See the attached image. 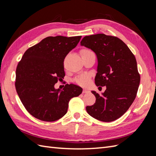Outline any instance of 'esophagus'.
<instances>
[{
  "label": "esophagus",
  "instance_id": "obj_1",
  "mask_svg": "<svg viewBox=\"0 0 156 156\" xmlns=\"http://www.w3.org/2000/svg\"><path fill=\"white\" fill-rule=\"evenodd\" d=\"M88 90H87V89H84L83 91H82V93L83 94H85V93H88Z\"/></svg>",
  "mask_w": 156,
  "mask_h": 156
}]
</instances>
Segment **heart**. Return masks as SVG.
I'll return each instance as SVG.
<instances>
[{
  "label": "heart",
  "mask_w": 156,
  "mask_h": 156,
  "mask_svg": "<svg viewBox=\"0 0 156 156\" xmlns=\"http://www.w3.org/2000/svg\"><path fill=\"white\" fill-rule=\"evenodd\" d=\"M90 52L92 51L88 50V49H82V50H81L80 51L81 56L89 54V53ZM75 82L79 85L82 86V87H85V86H87L89 83H90V76L88 74H82V75L78 76L75 78Z\"/></svg>",
  "instance_id": "1"
}]
</instances>
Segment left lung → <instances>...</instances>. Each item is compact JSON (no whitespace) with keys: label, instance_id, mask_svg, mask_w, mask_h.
<instances>
[{"label":"left lung","instance_id":"obj_1","mask_svg":"<svg viewBox=\"0 0 156 156\" xmlns=\"http://www.w3.org/2000/svg\"><path fill=\"white\" fill-rule=\"evenodd\" d=\"M80 45L95 53L98 62L95 84L107 88L101 95L91 91L96 102L87 106V111L97 120L113 121L128 110L136 97L140 82L136 59L127 45L113 36H85Z\"/></svg>","mask_w":156,"mask_h":156}]
</instances>
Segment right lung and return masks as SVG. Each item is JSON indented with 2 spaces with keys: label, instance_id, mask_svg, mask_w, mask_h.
Returning a JSON list of instances; mask_svg holds the SVG:
<instances>
[{
  "label": "right lung",
  "instance_id": "1",
  "mask_svg": "<svg viewBox=\"0 0 156 156\" xmlns=\"http://www.w3.org/2000/svg\"><path fill=\"white\" fill-rule=\"evenodd\" d=\"M82 36L48 37L23 54L16 69L15 88L20 100L34 117L55 121L67 112L68 102L82 92L75 84L54 87L65 76L64 60Z\"/></svg>",
  "mask_w": 156,
  "mask_h": 156
}]
</instances>
